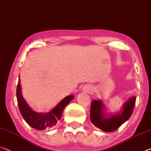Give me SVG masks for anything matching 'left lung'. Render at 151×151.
Masks as SVG:
<instances>
[{"mask_svg":"<svg viewBox=\"0 0 151 151\" xmlns=\"http://www.w3.org/2000/svg\"><path fill=\"white\" fill-rule=\"evenodd\" d=\"M135 100L136 97L131 98L124 103L122 113L111 116L108 118H104L102 102L99 100H94L92 101L90 107L91 122L95 127L105 132L116 131L132 115L135 105Z\"/></svg>","mask_w":151,"mask_h":151,"instance_id":"obj_1","label":"left lung"}]
</instances>
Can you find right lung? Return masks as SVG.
I'll return each mask as SVG.
<instances>
[{
	"instance_id": "obj_1",
	"label": "right lung",
	"mask_w": 151,
	"mask_h": 151,
	"mask_svg": "<svg viewBox=\"0 0 151 151\" xmlns=\"http://www.w3.org/2000/svg\"><path fill=\"white\" fill-rule=\"evenodd\" d=\"M16 96L19 110L23 118L29 126L38 130L50 129L56 125L57 122L61 118L63 109L74 99V96L72 95L68 96L64 99H63L54 109H52L48 113H36L29 107L26 101L23 99L21 94L20 78L18 80V86H17Z\"/></svg>"
}]
</instances>
